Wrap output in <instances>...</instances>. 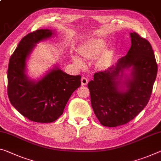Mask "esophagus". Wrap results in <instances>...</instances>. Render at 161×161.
Instances as JSON below:
<instances>
[{
	"label": "esophagus",
	"instance_id": "34e87169",
	"mask_svg": "<svg viewBox=\"0 0 161 161\" xmlns=\"http://www.w3.org/2000/svg\"><path fill=\"white\" fill-rule=\"evenodd\" d=\"M81 83L82 85H87L88 80L86 77H85V76H82V77H81Z\"/></svg>",
	"mask_w": 161,
	"mask_h": 161
}]
</instances>
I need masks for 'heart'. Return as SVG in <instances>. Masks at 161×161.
<instances>
[{
    "label": "heart",
    "mask_w": 161,
    "mask_h": 161,
    "mask_svg": "<svg viewBox=\"0 0 161 161\" xmlns=\"http://www.w3.org/2000/svg\"><path fill=\"white\" fill-rule=\"evenodd\" d=\"M105 47V41L103 39H90L83 42L78 48V52L81 57L87 59H93L103 52ZM114 54V48H108L101 53L97 60V67L99 69L108 67ZM72 60L79 67H82L84 62L78 56H73Z\"/></svg>",
    "instance_id": "heart-1"
}]
</instances>
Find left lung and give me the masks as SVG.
Listing matches in <instances>:
<instances>
[{"label": "left lung", "instance_id": "obj_1", "mask_svg": "<svg viewBox=\"0 0 161 161\" xmlns=\"http://www.w3.org/2000/svg\"><path fill=\"white\" fill-rule=\"evenodd\" d=\"M130 35L131 47L127 55L108 70L94 74L88 83L94 113L106 127L125 125L136 117L148 103L156 78L151 45L136 32Z\"/></svg>", "mask_w": 161, "mask_h": 161}]
</instances>
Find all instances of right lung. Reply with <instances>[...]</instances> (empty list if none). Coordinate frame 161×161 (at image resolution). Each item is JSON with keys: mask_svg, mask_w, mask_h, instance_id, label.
I'll list each match as a JSON object with an SVG mask.
<instances>
[{"mask_svg": "<svg viewBox=\"0 0 161 161\" xmlns=\"http://www.w3.org/2000/svg\"><path fill=\"white\" fill-rule=\"evenodd\" d=\"M55 35V31L39 29L24 36L9 60L8 95L23 116L36 122H52L63 114L74 92L81 85V76H72L55 65L39 80L27 75L26 61L36 44Z\"/></svg>", "mask_w": 161, "mask_h": 161, "instance_id": "right-lung-1", "label": "right lung"}]
</instances>
